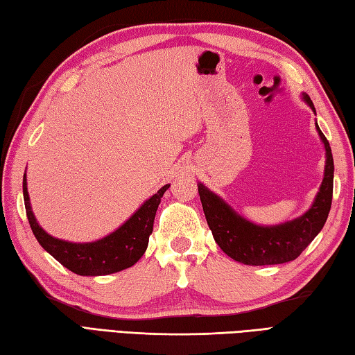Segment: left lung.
<instances>
[{
  "label": "left lung",
  "mask_w": 355,
  "mask_h": 355,
  "mask_svg": "<svg viewBox=\"0 0 355 355\" xmlns=\"http://www.w3.org/2000/svg\"><path fill=\"white\" fill-rule=\"evenodd\" d=\"M304 99L315 112L310 96L304 93ZM315 128L327 150L325 177L311 209L296 220L271 227H261L236 215L220 197L210 192L206 186L198 184L200 200L209 227L216 244L232 259L247 266H275L294 261L325 225L333 201L334 160L329 141L318 123Z\"/></svg>",
  "instance_id": "left-lung-1"
}]
</instances>
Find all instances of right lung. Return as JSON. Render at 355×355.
I'll use <instances>...</instances> for the list:
<instances>
[{
	"mask_svg": "<svg viewBox=\"0 0 355 355\" xmlns=\"http://www.w3.org/2000/svg\"><path fill=\"white\" fill-rule=\"evenodd\" d=\"M169 186L171 184L163 186L146 202H143V206L122 227L112 232L111 235L94 241V243L76 244L53 238L40 227V224L35 220L32 207H30L26 173L24 180H22L26 214L37 243L53 258L61 262L64 267L80 276H103L117 273V271L132 267L141 258L143 253L146 252L149 235L153 233L158 205H160L163 193Z\"/></svg>",
	"mask_w": 355,
	"mask_h": 355,
	"instance_id": "obj_1",
	"label": "right lung"
}]
</instances>
